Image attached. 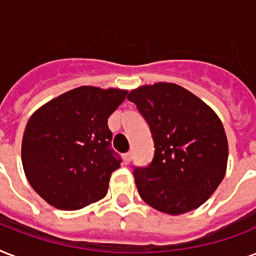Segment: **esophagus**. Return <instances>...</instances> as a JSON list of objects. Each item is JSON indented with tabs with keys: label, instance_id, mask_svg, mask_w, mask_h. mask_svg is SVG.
I'll return each mask as SVG.
<instances>
[{
	"label": "esophagus",
	"instance_id": "1",
	"mask_svg": "<svg viewBox=\"0 0 256 256\" xmlns=\"http://www.w3.org/2000/svg\"><path fill=\"white\" fill-rule=\"evenodd\" d=\"M132 152H126V154H124V162L126 164H130V162H132Z\"/></svg>",
	"mask_w": 256,
	"mask_h": 256
}]
</instances>
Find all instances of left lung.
<instances>
[{"instance_id": "obj_1", "label": "left lung", "mask_w": 256, "mask_h": 256, "mask_svg": "<svg viewBox=\"0 0 256 256\" xmlns=\"http://www.w3.org/2000/svg\"><path fill=\"white\" fill-rule=\"evenodd\" d=\"M148 120L154 160L134 170L140 198L152 208L180 215L198 208L224 178L228 144L212 108L182 86L158 82L128 92Z\"/></svg>"}]
</instances>
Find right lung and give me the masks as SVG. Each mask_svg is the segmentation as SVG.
Wrapping results in <instances>:
<instances>
[{"instance_id": "add662e5", "label": "right lung", "mask_w": 256, "mask_h": 256, "mask_svg": "<svg viewBox=\"0 0 256 256\" xmlns=\"http://www.w3.org/2000/svg\"><path fill=\"white\" fill-rule=\"evenodd\" d=\"M128 96L122 88L81 86L33 112L22 138L30 186L60 210H80L108 192L120 160L110 148L108 120Z\"/></svg>"}]
</instances>
